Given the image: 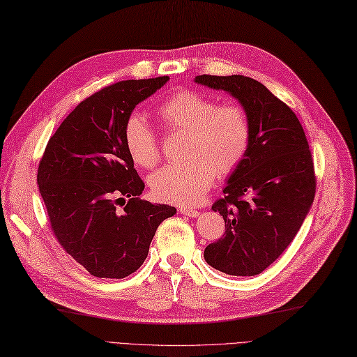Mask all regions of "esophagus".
I'll return each mask as SVG.
<instances>
[{
    "mask_svg": "<svg viewBox=\"0 0 357 357\" xmlns=\"http://www.w3.org/2000/svg\"><path fill=\"white\" fill-rule=\"evenodd\" d=\"M180 213H183L185 216H189V218L199 216V211L194 207H180Z\"/></svg>",
    "mask_w": 357,
    "mask_h": 357,
    "instance_id": "1",
    "label": "esophagus"
}]
</instances>
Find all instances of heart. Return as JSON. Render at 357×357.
<instances>
[{
    "label": "heart",
    "mask_w": 357,
    "mask_h": 357,
    "mask_svg": "<svg viewBox=\"0 0 357 357\" xmlns=\"http://www.w3.org/2000/svg\"><path fill=\"white\" fill-rule=\"evenodd\" d=\"M156 112L165 130L188 132V160L163 167L149 180L153 195L160 201L178 206L197 204L206 197L216 174L234 172L248 155L252 130L242 105H219L204 93L181 90L163 100ZM123 138L137 165H156L160 158L159 137L139 112L129 114Z\"/></svg>",
    "instance_id": "obj_1"
}]
</instances>
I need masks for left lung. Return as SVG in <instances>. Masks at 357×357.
Segmentation results:
<instances>
[{
	"label": "left lung",
	"instance_id": "obj_1",
	"mask_svg": "<svg viewBox=\"0 0 357 357\" xmlns=\"http://www.w3.org/2000/svg\"><path fill=\"white\" fill-rule=\"evenodd\" d=\"M195 82L236 98L252 130L246 158L211 206L225 220V234L206 248L204 258L227 275L255 276L293 242L311 208V150L296 114L261 82L242 75H201Z\"/></svg>",
	"mask_w": 357,
	"mask_h": 357
}]
</instances>
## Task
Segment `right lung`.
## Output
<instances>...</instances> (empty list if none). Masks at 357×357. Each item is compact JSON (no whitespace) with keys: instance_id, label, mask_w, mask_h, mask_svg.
<instances>
[{"instance_id":"add662e5","label":"right lung","mask_w":357,"mask_h":357,"mask_svg":"<svg viewBox=\"0 0 357 357\" xmlns=\"http://www.w3.org/2000/svg\"><path fill=\"white\" fill-rule=\"evenodd\" d=\"M168 79L120 81L91 94L60 124L38 163L52 233L93 276L121 279L137 272L162 220L176 215L174 207L138 198L146 185L123 138L133 108Z\"/></svg>"}]
</instances>
